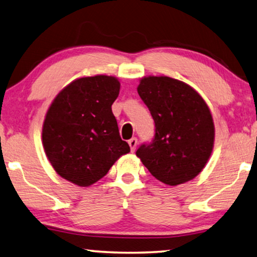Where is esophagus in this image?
Wrapping results in <instances>:
<instances>
[{"label": "esophagus", "instance_id": "1", "mask_svg": "<svg viewBox=\"0 0 257 257\" xmlns=\"http://www.w3.org/2000/svg\"><path fill=\"white\" fill-rule=\"evenodd\" d=\"M128 144L130 146V150H132V152H134V151L136 150V146H137V138H132V140L128 141Z\"/></svg>", "mask_w": 257, "mask_h": 257}]
</instances>
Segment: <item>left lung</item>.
Returning <instances> with one entry per match:
<instances>
[{
  "mask_svg": "<svg viewBox=\"0 0 257 257\" xmlns=\"http://www.w3.org/2000/svg\"><path fill=\"white\" fill-rule=\"evenodd\" d=\"M137 91L153 117L156 135L136 156L167 185L193 180L214 149V120L205 99L191 85L166 75L142 77Z\"/></svg>",
  "mask_w": 257,
  "mask_h": 257,
  "instance_id": "1",
  "label": "left lung"
}]
</instances>
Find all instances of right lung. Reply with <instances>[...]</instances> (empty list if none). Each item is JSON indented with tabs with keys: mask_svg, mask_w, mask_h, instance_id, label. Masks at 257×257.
<instances>
[{
	"mask_svg": "<svg viewBox=\"0 0 257 257\" xmlns=\"http://www.w3.org/2000/svg\"><path fill=\"white\" fill-rule=\"evenodd\" d=\"M119 92L115 76H83L52 100L43 121L42 144L52 168L64 180L90 186L130 152L112 113Z\"/></svg>",
	"mask_w": 257,
	"mask_h": 257,
	"instance_id": "add662e5",
	"label": "right lung"
}]
</instances>
